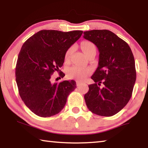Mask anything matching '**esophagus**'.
I'll list each match as a JSON object with an SVG mask.
<instances>
[{
    "label": "esophagus",
    "mask_w": 148,
    "mask_h": 148,
    "mask_svg": "<svg viewBox=\"0 0 148 148\" xmlns=\"http://www.w3.org/2000/svg\"><path fill=\"white\" fill-rule=\"evenodd\" d=\"M81 84H82L81 82H79V81H76V86H79Z\"/></svg>",
    "instance_id": "obj_1"
}]
</instances>
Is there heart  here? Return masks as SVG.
<instances>
[{
	"instance_id": "b5f03b06",
	"label": "heart",
	"mask_w": 148,
	"mask_h": 148,
	"mask_svg": "<svg viewBox=\"0 0 148 148\" xmlns=\"http://www.w3.org/2000/svg\"><path fill=\"white\" fill-rule=\"evenodd\" d=\"M81 47L84 52L87 56L92 52V51H96V47L92 44L91 42L89 41H84L81 43ZM72 48L69 49L65 53L64 59L65 61H69L71 56ZM90 72H91V69L87 67H83L78 65H74L67 70V76L69 78L71 79H76L77 80H83L88 76Z\"/></svg>"
}]
</instances>
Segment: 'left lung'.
Masks as SVG:
<instances>
[{
  "label": "left lung",
  "mask_w": 148,
  "mask_h": 148,
  "mask_svg": "<svg viewBox=\"0 0 148 148\" xmlns=\"http://www.w3.org/2000/svg\"><path fill=\"white\" fill-rule=\"evenodd\" d=\"M84 38L99 51L98 67L91 76L95 84L89 86L85 101L93 114L112 116L126 106L132 96L136 77L133 54L126 42L108 30L86 31Z\"/></svg>",
  "instance_id": "obj_1"
}]
</instances>
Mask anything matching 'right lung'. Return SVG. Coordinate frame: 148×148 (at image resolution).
Returning <instances> with one entry per match:
<instances>
[{
  "instance_id": "obj_1",
  "label": "right lung",
  "mask_w": 148,
  "mask_h": 148,
  "mask_svg": "<svg viewBox=\"0 0 148 148\" xmlns=\"http://www.w3.org/2000/svg\"><path fill=\"white\" fill-rule=\"evenodd\" d=\"M82 33L42 30L22 46L16 67V83L22 101L37 116L47 117L59 113L76 87L74 80L51 84L50 79L62 66L67 50ZM60 76L63 77L64 74Z\"/></svg>"
}]
</instances>
